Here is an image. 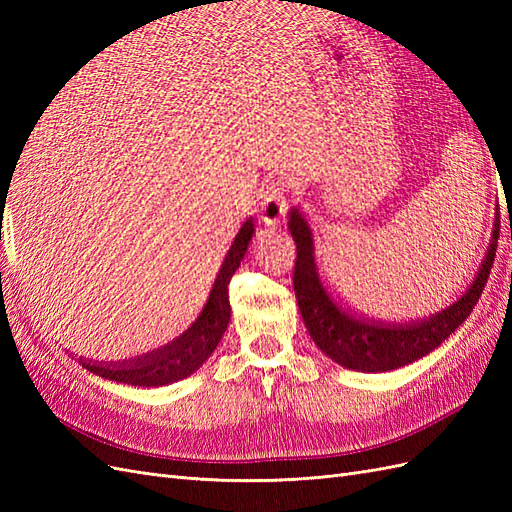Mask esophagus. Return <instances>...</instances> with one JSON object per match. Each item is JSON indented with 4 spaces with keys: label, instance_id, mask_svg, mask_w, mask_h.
<instances>
[{
    "label": "esophagus",
    "instance_id": "34e87169",
    "mask_svg": "<svg viewBox=\"0 0 512 512\" xmlns=\"http://www.w3.org/2000/svg\"><path fill=\"white\" fill-rule=\"evenodd\" d=\"M288 211L284 183L282 179H271L262 188V200H260V220L267 226H277Z\"/></svg>",
    "mask_w": 512,
    "mask_h": 512
}]
</instances>
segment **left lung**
I'll list each match as a JSON object with an SVG mask.
<instances>
[{
    "instance_id": "obj_1",
    "label": "left lung",
    "mask_w": 512,
    "mask_h": 512,
    "mask_svg": "<svg viewBox=\"0 0 512 512\" xmlns=\"http://www.w3.org/2000/svg\"><path fill=\"white\" fill-rule=\"evenodd\" d=\"M288 230L297 243L292 286L314 344L337 365L376 374V371H391L410 365L436 350L470 316L493 267L500 222L495 220L493 224L487 256L480 262V269L466 294L436 316L406 324L354 316L344 305H337L318 275L312 228L299 209L290 211Z\"/></svg>"
}]
</instances>
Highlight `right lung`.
<instances>
[{
    "label": "right lung",
    "instance_id": "add662e5",
    "mask_svg": "<svg viewBox=\"0 0 512 512\" xmlns=\"http://www.w3.org/2000/svg\"><path fill=\"white\" fill-rule=\"evenodd\" d=\"M254 235L252 218L247 220L232 241L230 250L222 262V269L215 277V284L209 292V299L203 312L192 322L188 331H183L173 342L151 350L143 356H136L121 363H91L79 359V363L104 380H113L132 386H166L177 380L192 376L203 365L213 350L218 348L220 339L230 320V301H228V284L230 277L239 269L241 260L247 252Z\"/></svg>",
    "mask_w": 512,
    "mask_h": 512
}]
</instances>
